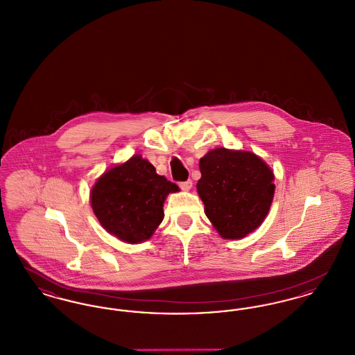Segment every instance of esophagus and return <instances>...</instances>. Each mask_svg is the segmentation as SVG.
Listing matches in <instances>:
<instances>
[{
	"label": "esophagus",
	"instance_id": "34e87169",
	"mask_svg": "<svg viewBox=\"0 0 355 355\" xmlns=\"http://www.w3.org/2000/svg\"><path fill=\"white\" fill-rule=\"evenodd\" d=\"M191 186H193V182H191V180H187V181H184V182H180V187L182 189V190H190L191 189Z\"/></svg>",
	"mask_w": 355,
	"mask_h": 355
}]
</instances>
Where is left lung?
Masks as SVG:
<instances>
[{
	"label": "left lung",
	"instance_id": "1",
	"mask_svg": "<svg viewBox=\"0 0 355 355\" xmlns=\"http://www.w3.org/2000/svg\"><path fill=\"white\" fill-rule=\"evenodd\" d=\"M197 191L205 214L225 239L254 232L266 218L275 185L272 170L252 152L218 148L200 159Z\"/></svg>",
	"mask_w": 355,
	"mask_h": 355
}]
</instances>
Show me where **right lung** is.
I'll list each match as a JSON object with an SVG mask.
<instances>
[{"instance_id": "right-lung-1", "label": "right lung", "mask_w": 355, "mask_h": 355, "mask_svg": "<svg viewBox=\"0 0 355 355\" xmlns=\"http://www.w3.org/2000/svg\"><path fill=\"white\" fill-rule=\"evenodd\" d=\"M178 186L158 175L142 155L105 171L90 191L102 227L128 243L149 239L164 220V202Z\"/></svg>"}]
</instances>
